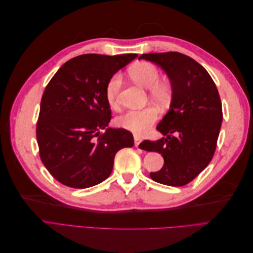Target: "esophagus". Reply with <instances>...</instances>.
Wrapping results in <instances>:
<instances>
[{
    "label": "esophagus",
    "mask_w": 253,
    "mask_h": 253,
    "mask_svg": "<svg viewBox=\"0 0 253 253\" xmlns=\"http://www.w3.org/2000/svg\"><path fill=\"white\" fill-rule=\"evenodd\" d=\"M142 141V139L140 138V137H138L137 135L134 136V143H135V147L138 148V145L140 144V142Z\"/></svg>",
    "instance_id": "34e87169"
}]
</instances>
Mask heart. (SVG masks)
<instances>
[{"label": "heart", "mask_w": 253, "mask_h": 253, "mask_svg": "<svg viewBox=\"0 0 253 253\" xmlns=\"http://www.w3.org/2000/svg\"><path fill=\"white\" fill-rule=\"evenodd\" d=\"M132 79L144 88L149 89L150 97L157 103L165 105L170 102L173 89L169 81L162 80L159 68L150 62H140L129 68ZM121 76L115 74L105 85L104 94L108 103L115 108L118 103V94L121 87ZM158 111L149 105L143 109L128 110L116 118V125L135 134H143L155 124Z\"/></svg>", "instance_id": "b5f03b06"}]
</instances>
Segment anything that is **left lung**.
Instances as JSON below:
<instances>
[{
    "mask_svg": "<svg viewBox=\"0 0 253 253\" xmlns=\"http://www.w3.org/2000/svg\"><path fill=\"white\" fill-rule=\"evenodd\" d=\"M139 59L162 67L173 89L170 111L156 127L166 137L142 142V150L155 151L165 159L162 170L150 176L163 185L185 186L210 164L215 152L223 121L218 90L209 73L183 53H143Z\"/></svg>",
    "mask_w": 253,
    "mask_h": 253,
    "instance_id": "obj_1",
    "label": "left lung"
}]
</instances>
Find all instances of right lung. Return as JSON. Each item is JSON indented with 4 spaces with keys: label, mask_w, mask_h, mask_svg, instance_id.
<instances>
[{
    "label": "right lung",
    "mask_w": 253,
    "mask_h": 253,
    "mask_svg": "<svg viewBox=\"0 0 253 253\" xmlns=\"http://www.w3.org/2000/svg\"><path fill=\"white\" fill-rule=\"evenodd\" d=\"M137 57L86 53L68 60L45 87L37 122L43 165L59 182L83 189L110 176L116 153L132 148L125 128H106L111 121L104 89L109 79Z\"/></svg>",
    "instance_id": "add662e5"
}]
</instances>
